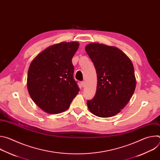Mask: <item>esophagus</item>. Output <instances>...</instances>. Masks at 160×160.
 <instances>
[{"label":"esophagus","instance_id":"1","mask_svg":"<svg viewBox=\"0 0 160 160\" xmlns=\"http://www.w3.org/2000/svg\"><path fill=\"white\" fill-rule=\"evenodd\" d=\"M85 85H86V83H85V82H81V85H82V87H84L85 86Z\"/></svg>","mask_w":160,"mask_h":160}]
</instances>
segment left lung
<instances>
[{
	"mask_svg": "<svg viewBox=\"0 0 160 160\" xmlns=\"http://www.w3.org/2000/svg\"><path fill=\"white\" fill-rule=\"evenodd\" d=\"M85 51L94 63L98 78L94 98L87 101L89 111L101 118L115 116L131 99L136 86L133 64L120 49L90 43Z\"/></svg>",
	"mask_w": 160,
	"mask_h": 160,
	"instance_id": "obj_1",
	"label": "left lung"
}]
</instances>
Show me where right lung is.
Here are the masks:
<instances>
[{"label": "right lung", "instance_id": "1", "mask_svg": "<svg viewBox=\"0 0 160 160\" xmlns=\"http://www.w3.org/2000/svg\"><path fill=\"white\" fill-rule=\"evenodd\" d=\"M77 42L49 46L39 53L28 68L27 87L33 102L43 111L57 114L67 110L80 88L73 78L72 58Z\"/></svg>", "mask_w": 160, "mask_h": 160}]
</instances>
